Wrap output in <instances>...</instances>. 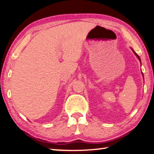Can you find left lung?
Listing matches in <instances>:
<instances>
[{
  "instance_id": "left-lung-1",
  "label": "left lung",
  "mask_w": 154,
  "mask_h": 154,
  "mask_svg": "<svg viewBox=\"0 0 154 154\" xmlns=\"http://www.w3.org/2000/svg\"><path fill=\"white\" fill-rule=\"evenodd\" d=\"M133 51H134V50H133ZM134 53H135V54H136V56L137 57V58H138V59H139V60H140V57L138 56V55H137V54H136V52H134Z\"/></svg>"
}]
</instances>
